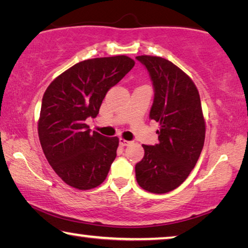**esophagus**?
<instances>
[{
  "label": "esophagus",
  "instance_id": "obj_1",
  "mask_svg": "<svg viewBox=\"0 0 248 248\" xmlns=\"http://www.w3.org/2000/svg\"><path fill=\"white\" fill-rule=\"evenodd\" d=\"M130 143H131V142L128 141V140H124V139H123V138H120V139H119V144H120L121 146H127V145H129Z\"/></svg>",
  "mask_w": 248,
  "mask_h": 248
}]
</instances>
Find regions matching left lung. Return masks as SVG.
<instances>
[{
  "label": "left lung",
  "instance_id": "8db88e82",
  "mask_svg": "<svg viewBox=\"0 0 248 248\" xmlns=\"http://www.w3.org/2000/svg\"><path fill=\"white\" fill-rule=\"evenodd\" d=\"M154 86L150 118L159 123L158 143L142 145L144 156L136 165L137 182L153 194L180 186L194 170L203 148L205 121L199 92L188 75L161 57L138 56Z\"/></svg>",
  "mask_w": 248,
  "mask_h": 248
}]
</instances>
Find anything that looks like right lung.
Returning a JSON list of instances; mask_svg holds the SVG:
<instances>
[{
  "label": "right lung",
  "instance_id": "1",
  "mask_svg": "<svg viewBox=\"0 0 248 248\" xmlns=\"http://www.w3.org/2000/svg\"><path fill=\"white\" fill-rule=\"evenodd\" d=\"M133 66L127 56L89 59L64 71L46 90L38 120L40 144L69 186L89 190L106 179L119 139L91 132L85 120L98 115L109 89Z\"/></svg>",
  "mask_w": 248,
  "mask_h": 248
}]
</instances>
